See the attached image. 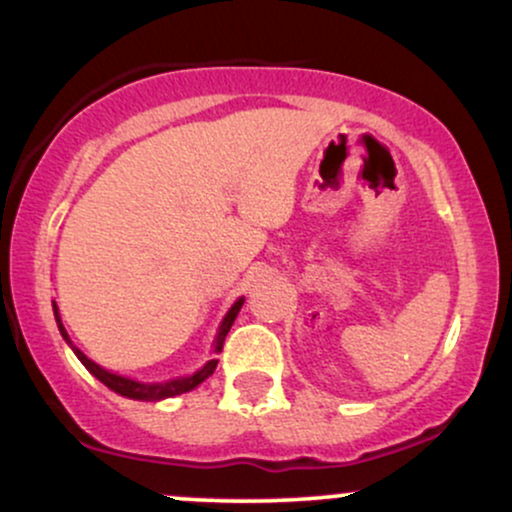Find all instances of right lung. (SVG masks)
Here are the masks:
<instances>
[{"mask_svg":"<svg viewBox=\"0 0 512 512\" xmlns=\"http://www.w3.org/2000/svg\"><path fill=\"white\" fill-rule=\"evenodd\" d=\"M243 301H245V298H240V301H236V305H233V308L228 310V315L223 317L221 330H219V334H216V351L223 349V342H226V334H228V330H231L233 320H236V315H238V310L243 308ZM52 310H55V320H57V327H60L62 337L67 339V344H72V342H69L67 332H64V327H62V322H60V315H57L55 301H52ZM72 349H74V354L79 356V361L84 363V366L91 370V373L96 375V378L101 380L103 385H108L110 390L117 392V395H125L129 399H144V402H158V399H166V397L182 395V392H190L192 387H197L199 383H204V380H207L209 375L216 370V363H219V358H211L207 366L199 368L195 375H187V378L170 380V383H137V380L120 378V375L108 373V370L98 366V363H93L91 358H86L84 354H81V351L76 349V346H72Z\"/></svg>","mask_w":512,"mask_h":512,"instance_id":"1","label":"right lung"}]
</instances>
